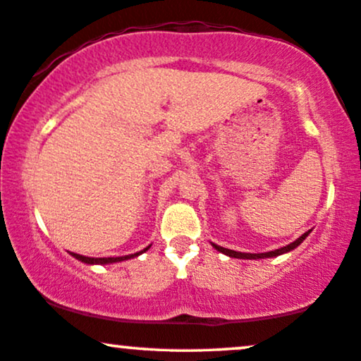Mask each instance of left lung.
I'll list each match as a JSON object with an SVG mask.
<instances>
[{
    "label": "left lung",
    "instance_id": "8db88e82",
    "mask_svg": "<svg viewBox=\"0 0 361 361\" xmlns=\"http://www.w3.org/2000/svg\"><path fill=\"white\" fill-rule=\"evenodd\" d=\"M310 231H312V229H310ZM310 231H307V233L302 234L300 238H297L294 243L287 244V246H284V247L276 249V251L259 252V254H252V252H239V251H233V249H226V247H223V246H218V244H214V243H211V244H213V247L216 249V251L223 252V254H226V256H229V257H236V259H266V257H277V256H281V254H286V252L294 251V249H295L297 246H300L302 241H305V238L309 236V234H310Z\"/></svg>",
    "mask_w": 361,
    "mask_h": 361
}]
</instances>
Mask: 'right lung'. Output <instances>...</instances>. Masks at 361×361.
Masks as SVG:
<instances>
[{"label": "right lung", "mask_w": 361, "mask_h": 361, "mask_svg": "<svg viewBox=\"0 0 361 361\" xmlns=\"http://www.w3.org/2000/svg\"><path fill=\"white\" fill-rule=\"evenodd\" d=\"M150 247H152V244H150V246H147V247L143 249V251H140V252L128 254V256H120V257H85V256H80V254H75V252H71V256L75 257L77 261H80V262H84V264H92V266H94V264H114V262L128 261V259H133V257L140 256V254L148 251V249H150Z\"/></svg>", "instance_id": "add662e5"}]
</instances>
